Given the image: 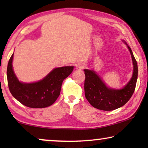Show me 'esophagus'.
I'll list each match as a JSON object with an SVG mask.
<instances>
[{"mask_svg": "<svg viewBox=\"0 0 148 148\" xmlns=\"http://www.w3.org/2000/svg\"><path fill=\"white\" fill-rule=\"evenodd\" d=\"M75 67H76V69L82 70V69H83V68H84V65H83V64H82V63H78L76 64Z\"/></svg>", "mask_w": 148, "mask_h": 148, "instance_id": "1", "label": "esophagus"}]
</instances>
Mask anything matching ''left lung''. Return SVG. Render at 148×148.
<instances>
[{"instance_id": "1", "label": "left lung", "mask_w": 148, "mask_h": 148, "mask_svg": "<svg viewBox=\"0 0 148 148\" xmlns=\"http://www.w3.org/2000/svg\"><path fill=\"white\" fill-rule=\"evenodd\" d=\"M127 47L132 57L133 73L129 82L121 90H112L107 88L95 71L84 69L86 75L85 96L94 108L106 111L115 110L125 105L132 96L136 86L138 68L132 50L129 46Z\"/></svg>"}]
</instances>
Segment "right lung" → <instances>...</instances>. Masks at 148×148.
Returning <instances> with one entry per match:
<instances>
[{
  "label": "right lung",
  "mask_w": 148,
  "mask_h": 148,
  "mask_svg": "<svg viewBox=\"0 0 148 148\" xmlns=\"http://www.w3.org/2000/svg\"><path fill=\"white\" fill-rule=\"evenodd\" d=\"M13 54L8 62L7 82L10 92L25 106L33 108L51 106L59 96L62 82L73 70V66H63L52 70L43 79L32 84L19 82L12 66Z\"/></svg>",
  "instance_id": "add662e5"
}]
</instances>
